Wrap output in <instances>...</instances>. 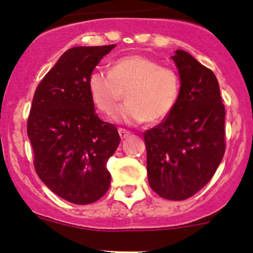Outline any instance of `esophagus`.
<instances>
[{"label": "esophagus", "instance_id": "esophagus-1", "mask_svg": "<svg viewBox=\"0 0 253 253\" xmlns=\"http://www.w3.org/2000/svg\"><path fill=\"white\" fill-rule=\"evenodd\" d=\"M119 134L122 139H125V138H127V137L131 136V132L127 131V129H125V128H119Z\"/></svg>", "mask_w": 253, "mask_h": 253}]
</instances>
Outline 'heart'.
I'll use <instances>...</instances> for the list:
<instances>
[{
	"instance_id": "obj_1",
	"label": "heart",
	"mask_w": 253,
	"mask_h": 253,
	"mask_svg": "<svg viewBox=\"0 0 253 253\" xmlns=\"http://www.w3.org/2000/svg\"><path fill=\"white\" fill-rule=\"evenodd\" d=\"M88 90L94 105L105 115L115 111L126 93L127 103L114 120L127 125L157 124L176 108L181 94L177 72L142 55H129L115 61L110 72L96 70L88 78Z\"/></svg>"
}]
</instances>
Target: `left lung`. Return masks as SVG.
<instances>
[{"mask_svg":"<svg viewBox=\"0 0 253 253\" xmlns=\"http://www.w3.org/2000/svg\"><path fill=\"white\" fill-rule=\"evenodd\" d=\"M172 60L181 94L174 111L144 132L148 182L160 197L187 200L213 177L225 153V108L215 75L183 50Z\"/></svg>","mask_w":253,"mask_h":253,"instance_id":"8db88e82","label":"left lung"}]
</instances>
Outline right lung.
<instances>
[{
	"label": "right lung",
	"mask_w": 253,
	"mask_h": 253,
	"mask_svg": "<svg viewBox=\"0 0 253 253\" xmlns=\"http://www.w3.org/2000/svg\"><path fill=\"white\" fill-rule=\"evenodd\" d=\"M115 46L66 51L38 85L28 117L35 171L53 193L75 205L95 202L110 187L106 163L121 139L94 110L88 78Z\"/></svg>",
	"instance_id": "right-lung-1"
}]
</instances>
